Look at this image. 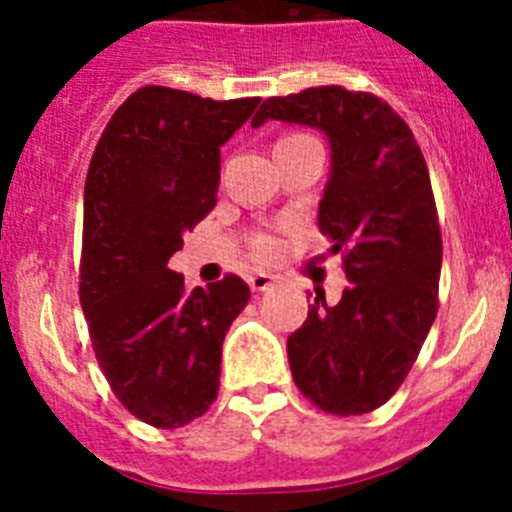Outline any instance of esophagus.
I'll return each mask as SVG.
<instances>
[{
    "label": "esophagus",
    "instance_id": "esophagus-1",
    "mask_svg": "<svg viewBox=\"0 0 512 512\" xmlns=\"http://www.w3.org/2000/svg\"><path fill=\"white\" fill-rule=\"evenodd\" d=\"M274 282H277V277H274V274H266V271H253L251 277H248V287H251L253 292H266L269 287H274Z\"/></svg>",
    "mask_w": 512,
    "mask_h": 512
}]
</instances>
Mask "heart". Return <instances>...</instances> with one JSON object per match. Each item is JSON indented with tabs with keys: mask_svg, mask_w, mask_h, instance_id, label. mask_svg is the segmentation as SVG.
<instances>
[{
	"mask_svg": "<svg viewBox=\"0 0 512 512\" xmlns=\"http://www.w3.org/2000/svg\"><path fill=\"white\" fill-rule=\"evenodd\" d=\"M274 248H277V243L271 241V238H266V235L256 238V253H259V256H271Z\"/></svg>",
	"mask_w": 512,
	"mask_h": 512,
	"instance_id": "1",
	"label": "heart"
}]
</instances>
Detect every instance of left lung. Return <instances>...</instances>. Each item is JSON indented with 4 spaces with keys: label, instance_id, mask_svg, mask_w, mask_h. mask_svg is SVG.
<instances>
[{
    "label": "left lung",
    "instance_id": "left-lung-1",
    "mask_svg": "<svg viewBox=\"0 0 512 512\" xmlns=\"http://www.w3.org/2000/svg\"><path fill=\"white\" fill-rule=\"evenodd\" d=\"M266 120L328 135L318 225L351 282L338 305L315 292L287 341L292 377L325 413H372L400 390L438 312L443 243L423 151L384 99L336 84L264 99L251 125Z\"/></svg>",
    "mask_w": 512,
    "mask_h": 512
}]
</instances>
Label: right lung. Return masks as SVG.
Here are the masks:
<instances>
[{
    "label": "right lung",
    "mask_w": 512,
    "mask_h": 512,
    "mask_svg": "<svg viewBox=\"0 0 512 512\" xmlns=\"http://www.w3.org/2000/svg\"><path fill=\"white\" fill-rule=\"evenodd\" d=\"M259 102L140 87L94 148L84 184L81 310L112 392L153 428H182L210 410L223 338L251 300L235 274L187 289L184 274L166 264L215 207L220 146Z\"/></svg>",
    "instance_id": "add662e5"
}]
</instances>
